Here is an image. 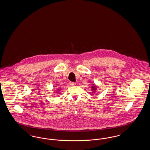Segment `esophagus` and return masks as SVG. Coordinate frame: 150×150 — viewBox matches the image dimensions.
<instances>
[{
    "mask_svg": "<svg viewBox=\"0 0 150 150\" xmlns=\"http://www.w3.org/2000/svg\"><path fill=\"white\" fill-rule=\"evenodd\" d=\"M76 84V83H75V82H71V81L70 82V85L71 86H75Z\"/></svg>",
    "mask_w": 150,
    "mask_h": 150,
    "instance_id": "34e87169",
    "label": "esophagus"
}]
</instances>
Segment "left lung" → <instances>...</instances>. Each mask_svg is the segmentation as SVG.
<instances>
[{
	"label": "left lung",
	"mask_w": 150,
	"mask_h": 150,
	"mask_svg": "<svg viewBox=\"0 0 150 150\" xmlns=\"http://www.w3.org/2000/svg\"><path fill=\"white\" fill-rule=\"evenodd\" d=\"M92 89H93V92H95V90H96V88L95 86H92Z\"/></svg>",
	"instance_id": "obj_1"
}]
</instances>
